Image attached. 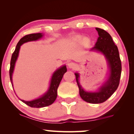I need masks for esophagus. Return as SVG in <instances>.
<instances>
[{"label":"esophagus","instance_id":"esophagus-1","mask_svg":"<svg viewBox=\"0 0 134 134\" xmlns=\"http://www.w3.org/2000/svg\"><path fill=\"white\" fill-rule=\"evenodd\" d=\"M76 63H72V62H70V63H69L68 64V67L69 68H71V69H74L76 68Z\"/></svg>","mask_w":134,"mask_h":134}]
</instances>
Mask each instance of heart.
<instances>
[{"mask_svg":"<svg viewBox=\"0 0 134 134\" xmlns=\"http://www.w3.org/2000/svg\"><path fill=\"white\" fill-rule=\"evenodd\" d=\"M77 40H79V41H80V40H81V39H80V38H78V39H77Z\"/></svg>","mask_w":134,"mask_h":134,"instance_id":"heart-1","label":"heart"}]
</instances>
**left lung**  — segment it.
I'll return each instance as SVG.
<instances>
[{"label":"left lung","instance_id":"obj_1","mask_svg":"<svg viewBox=\"0 0 134 134\" xmlns=\"http://www.w3.org/2000/svg\"><path fill=\"white\" fill-rule=\"evenodd\" d=\"M96 29L98 31L99 37L91 51H98L105 55L110 68L108 79L98 91L88 92L84 90L80 85L79 73H75L80 97L85 101L91 104H100L107 100L118 88L121 74V62L119 51L110 35L103 29Z\"/></svg>","mask_w":134,"mask_h":134}]
</instances>
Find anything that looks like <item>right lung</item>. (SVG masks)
<instances>
[{
  "label": "right lung",
  "mask_w": 134,
  "mask_h": 134,
  "mask_svg": "<svg viewBox=\"0 0 134 134\" xmlns=\"http://www.w3.org/2000/svg\"><path fill=\"white\" fill-rule=\"evenodd\" d=\"M43 34L42 33H38V34H32L27 35L21 38L18 42L16 45V49L14 52L13 53L12 58L10 62V78L11 82H12L13 86V80H12V75L14 71V65L17 60L18 55L21 46L23 44L27 43L29 41H36V40L40 39L43 37ZM67 71L66 66L65 65L60 67V68L55 71L54 74H52V78H51L50 86L48 90L43 96L40 97L39 98L34 99L31 101H25V100H21L24 103L27 104V105L30 106L31 107L34 108H41L46 107V106L50 105L55 100L57 96V88L59 86V84L63 78V76L65 73Z\"/></svg>",
  "instance_id": "1"
}]
</instances>
